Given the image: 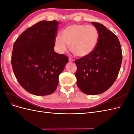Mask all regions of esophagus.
<instances>
[{
  "instance_id": "esophagus-1",
  "label": "esophagus",
  "mask_w": 134,
  "mask_h": 134,
  "mask_svg": "<svg viewBox=\"0 0 134 134\" xmlns=\"http://www.w3.org/2000/svg\"><path fill=\"white\" fill-rule=\"evenodd\" d=\"M69 61L70 62H73L74 61V60L71 59V58H69Z\"/></svg>"
}]
</instances>
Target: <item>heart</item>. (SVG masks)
Instances as JSON below:
<instances>
[{
	"instance_id": "obj_1",
	"label": "heart",
	"mask_w": 134,
	"mask_h": 134,
	"mask_svg": "<svg viewBox=\"0 0 134 134\" xmlns=\"http://www.w3.org/2000/svg\"><path fill=\"white\" fill-rule=\"evenodd\" d=\"M98 41L99 32L94 26L75 24L63 30L60 37L55 38V44L59 53L66 51L68 45L77 57L86 58L95 50Z\"/></svg>"
}]
</instances>
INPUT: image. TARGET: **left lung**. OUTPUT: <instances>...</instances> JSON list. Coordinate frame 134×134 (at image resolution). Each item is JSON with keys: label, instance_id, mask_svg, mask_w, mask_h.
Wrapping results in <instances>:
<instances>
[{"label": "left lung", "instance_id": "1", "mask_svg": "<svg viewBox=\"0 0 134 134\" xmlns=\"http://www.w3.org/2000/svg\"><path fill=\"white\" fill-rule=\"evenodd\" d=\"M99 32L95 50L86 58L75 61L76 84L86 94H99L108 90L118 76L122 60V50L116 35L99 23L91 22Z\"/></svg>", "mask_w": 134, "mask_h": 134}]
</instances>
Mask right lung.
<instances>
[{
	"instance_id": "obj_1",
	"label": "right lung",
	"mask_w": 134,
	"mask_h": 134,
	"mask_svg": "<svg viewBox=\"0 0 134 134\" xmlns=\"http://www.w3.org/2000/svg\"><path fill=\"white\" fill-rule=\"evenodd\" d=\"M59 24L57 21H40L24 31L13 44L11 63L15 76L32 94L54 93L69 62L66 55L54 51Z\"/></svg>"
}]
</instances>
